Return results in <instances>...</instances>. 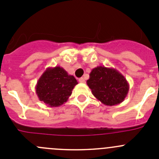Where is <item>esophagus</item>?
Returning a JSON list of instances; mask_svg holds the SVG:
<instances>
[{
  "label": "esophagus",
  "instance_id": "obj_1",
  "mask_svg": "<svg viewBox=\"0 0 159 159\" xmlns=\"http://www.w3.org/2000/svg\"><path fill=\"white\" fill-rule=\"evenodd\" d=\"M79 82L82 83V84H84V83H85V79H84V78H80V79H79Z\"/></svg>",
  "mask_w": 159,
  "mask_h": 159
}]
</instances>
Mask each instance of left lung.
Listing matches in <instances>:
<instances>
[{"mask_svg": "<svg viewBox=\"0 0 159 159\" xmlns=\"http://www.w3.org/2000/svg\"><path fill=\"white\" fill-rule=\"evenodd\" d=\"M87 84L93 96L108 106L122 103L129 89V84L122 73L116 69L105 66L92 69Z\"/></svg>", "mask_w": 159, "mask_h": 159, "instance_id": "left-lung-1", "label": "left lung"}]
</instances>
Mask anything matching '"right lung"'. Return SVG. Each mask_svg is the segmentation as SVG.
Listing matches in <instances>:
<instances>
[{"label":"right lung","mask_w":159,"mask_h":159,"mask_svg":"<svg viewBox=\"0 0 159 159\" xmlns=\"http://www.w3.org/2000/svg\"><path fill=\"white\" fill-rule=\"evenodd\" d=\"M78 82L60 66L48 68L37 81L36 93L48 107H59L66 103Z\"/></svg>","instance_id":"obj_1"}]
</instances>
